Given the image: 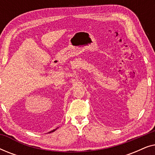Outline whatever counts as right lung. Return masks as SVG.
<instances>
[{
  "label": "right lung",
  "mask_w": 155,
  "mask_h": 155,
  "mask_svg": "<svg viewBox=\"0 0 155 155\" xmlns=\"http://www.w3.org/2000/svg\"><path fill=\"white\" fill-rule=\"evenodd\" d=\"M57 128H56V129H54V130H51V131H50V132H49V133H52V132H54V131H55V130H57Z\"/></svg>",
  "instance_id": "1"
}]
</instances>
